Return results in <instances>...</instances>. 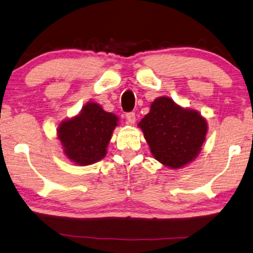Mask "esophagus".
<instances>
[{
    "label": "esophagus",
    "mask_w": 253,
    "mask_h": 253,
    "mask_svg": "<svg viewBox=\"0 0 253 253\" xmlns=\"http://www.w3.org/2000/svg\"><path fill=\"white\" fill-rule=\"evenodd\" d=\"M135 122H136L135 112H127V114H126V123L129 124V125H133Z\"/></svg>",
    "instance_id": "1"
}]
</instances>
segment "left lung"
I'll return each mask as SVG.
<instances>
[{
  "mask_svg": "<svg viewBox=\"0 0 253 253\" xmlns=\"http://www.w3.org/2000/svg\"><path fill=\"white\" fill-rule=\"evenodd\" d=\"M138 126L151 152L170 168H180L198 156L206 139L207 123L197 111L180 108L168 97H159Z\"/></svg>",
  "mask_w": 253,
  "mask_h": 253,
  "instance_id": "left-lung-1",
  "label": "left lung"
}]
</instances>
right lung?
Wrapping results in <instances>:
<instances>
[{"label":"right lung","mask_w":253,"mask_h":253,"mask_svg":"<svg viewBox=\"0 0 253 253\" xmlns=\"http://www.w3.org/2000/svg\"><path fill=\"white\" fill-rule=\"evenodd\" d=\"M117 122V116L105 112L96 103L85 105L77 117L58 128V137L67 157L82 166L102 159Z\"/></svg>","instance_id":"obj_1"}]
</instances>
